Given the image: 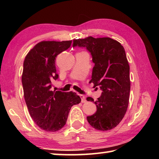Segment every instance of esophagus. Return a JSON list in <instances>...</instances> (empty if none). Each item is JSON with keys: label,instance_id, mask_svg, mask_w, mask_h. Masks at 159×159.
Wrapping results in <instances>:
<instances>
[{"label": "esophagus", "instance_id": "esophagus-1", "mask_svg": "<svg viewBox=\"0 0 159 159\" xmlns=\"http://www.w3.org/2000/svg\"><path fill=\"white\" fill-rule=\"evenodd\" d=\"M80 98H81V102L82 103H85L86 102V99H85V97L83 95H80Z\"/></svg>", "mask_w": 159, "mask_h": 159}]
</instances>
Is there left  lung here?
I'll return each instance as SVG.
<instances>
[{"label":"left lung","mask_w":159,"mask_h":159,"mask_svg":"<svg viewBox=\"0 0 159 159\" xmlns=\"http://www.w3.org/2000/svg\"><path fill=\"white\" fill-rule=\"evenodd\" d=\"M76 45L85 47L92 55L95 66L90 82L102 90L101 96L95 102L97 111L87 116L88 121L96 130H111L124 117L130 97V66L124 48L109 37L76 39L73 47ZM87 100L94 102L90 97Z\"/></svg>","instance_id":"left-lung-1"}]
</instances>
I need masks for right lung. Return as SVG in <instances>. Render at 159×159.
<instances>
[{"mask_svg": "<svg viewBox=\"0 0 159 159\" xmlns=\"http://www.w3.org/2000/svg\"><path fill=\"white\" fill-rule=\"evenodd\" d=\"M72 41H44L37 43L25 57L21 76L24 96L36 124L47 132L60 130L66 124L71 107L81 99L76 93L52 91L58 79L56 57L71 46Z\"/></svg>", "mask_w": 159, "mask_h": 159, "instance_id": "obj_1", "label": "right lung"}]
</instances>
